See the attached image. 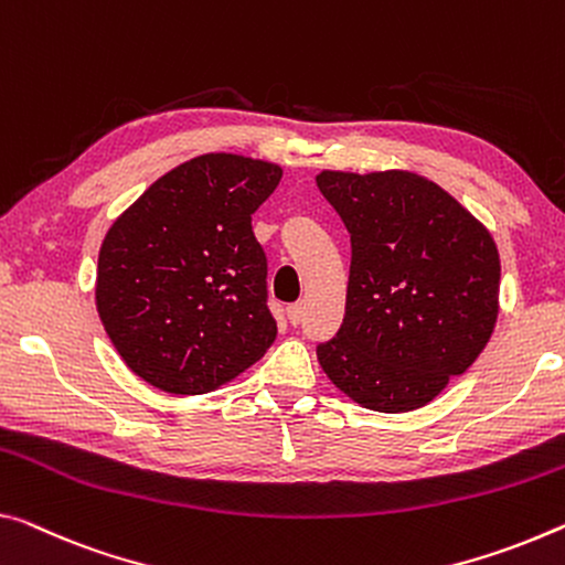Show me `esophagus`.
<instances>
[{
	"mask_svg": "<svg viewBox=\"0 0 565 565\" xmlns=\"http://www.w3.org/2000/svg\"><path fill=\"white\" fill-rule=\"evenodd\" d=\"M288 320H290V326H300V320H302V302H295V306L288 308Z\"/></svg>",
	"mask_w": 565,
	"mask_h": 565,
	"instance_id": "obj_1",
	"label": "esophagus"
}]
</instances>
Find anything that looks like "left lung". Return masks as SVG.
Wrapping results in <instances>:
<instances>
[{
    "mask_svg": "<svg viewBox=\"0 0 565 565\" xmlns=\"http://www.w3.org/2000/svg\"><path fill=\"white\" fill-rule=\"evenodd\" d=\"M351 234L345 316L318 363L363 409L427 406L488 345L500 310L492 234L414 171H320Z\"/></svg>",
    "mask_w": 565,
    "mask_h": 565,
    "instance_id": "1",
    "label": "left lung"
}]
</instances>
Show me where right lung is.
Wrapping results in <instances>:
<instances>
[{
	"instance_id": "add662e5",
	"label": "right lung",
	"mask_w": 565,
	"mask_h": 565,
	"mask_svg": "<svg viewBox=\"0 0 565 565\" xmlns=\"http://www.w3.org/2000/svg\"><path fill=\"white\" fill-rule=\"evenodd\" d=\"M280 179L277 163L204 153L156 179L110 224L95 308L146 384L179 396L214 392L273 345L253 214Z\"/></svg>"
}]
</instances>
